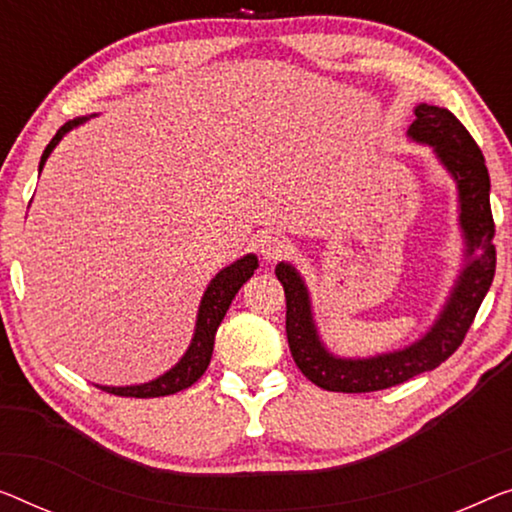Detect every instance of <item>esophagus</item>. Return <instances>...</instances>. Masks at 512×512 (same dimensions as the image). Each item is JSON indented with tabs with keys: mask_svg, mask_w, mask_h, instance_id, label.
I'll list each match as a JSON object with an SVG mask.
<instances>
[{
	"mask_svg": "<svg viewBox=\"0 0 512 512\" xmlns=\"http://www.w3.org/2000/svg\"><path fill=\"white\" fill-rule=\"evenodd\" d=\"M259 255H262L266 262H276V259H280L282 255L287 253V243L282 236H276V234H266L259 239Z\"/></svg>",
	"mask_w": 512,
	"mask_h": 512,
	"instance_id": "obj_1",
	"label": "esophagus"
}]
</instances>
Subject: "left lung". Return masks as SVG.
Segmentation results:
<instances>
[{"label": "left lung", "instance_id": "8db88e82", "mask_svg": "<svg viewBox=\"0 0 512 512\" xmlns=\"http://www.w3.org/2000/svg\"><path fill=\"white\" fill-rule=\"evenodd\" d=\"M409 137L430 144L441 165L451 172L460 195V227L467 241V266L457 278L448 303L437 322L414 345L372 358L333 356L312 322L310 296L303 278L292 264L280 262L276 276L287 299V342L294 363L312 384L335 393H370L398 386L402 381L439 368L462 345L469 326L483 303L497 269L494 218L490 207V174L483 151L460 119L446 108L421 103Z\"/></svg>", "mask_w": 512, "mask_h": 512}]
</instances>
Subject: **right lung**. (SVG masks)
<instances>
[{
	"mask_svg": "<svg viewBox=\"0 0 512 512\" xmlns=\"http://www.w3.org/2000/svg\"><path fill=\"white\" fill-rule=\"evenodd\" d=\"M87 119L89 117L66 121V124L59 128L57 135L52 137L48 147H45L41 163H38V170H43L45 160H48V156L52 154V149L57 147L61 137ZM255 269H257V257L246 255L236 259L234 264L225 266V269L211 280V285L202 296L200 312H197L193 342H190L186 354L181 356V361L174 365L172 370H167L165 375H160L158 379L147 381V384H140V386H98V388L112 395H121V398H160V395H172V393L183 391V388L193 386L195 381L204 375V370L209 368L211 354H213V340H216V331L220 322H223L225 312L230 310V303L236 296V292L243 287V282L253 276Z\"/></svg>",
	"mask_w": 512,
	"mask_h": 512,
	"instance_id": "1",
	"label": "right lung"
}]
</instances>
